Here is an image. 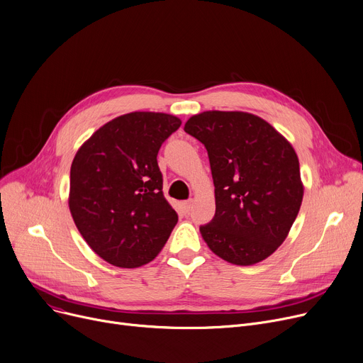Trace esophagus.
<instances>
[{
	"label": "esophagus",
	"mask_w": 363,
	"mask_h": 363,
	"mask_svg": "<svg viewBox=\"0 0 363 363\" xmlns=\"http://www.w3.org/2000/svg\"><path fill=\"white\" fill-rule=\"evenodd\" d=\"M191 207H193V200H186V201L182 203V208H184L185 213H188L189 211H191Z\"/></svg>",
	"instance_id": "esophagus-1"
}]
</instances>
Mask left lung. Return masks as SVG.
Wrapping results in <instances>:
<instances>
[{
  "mask_svg": "<svg viewBox=\"0 0 363 363\" xmlns=\"http://www.w3.org/2000/svg\"><path fill=\"white\" fill-rule=\"evenodd\" d=\"M184 130L204 144L211 162L216 213L200 226L208 249L238 266L269 257L287 238L304 193L290 141L247 111H203Z\"/></svg>",
  "mask_w": 363,
  "mask_h": 363,
  "instance_id": "left-lung-1",
  "label": "left lung"
}]
</instances>
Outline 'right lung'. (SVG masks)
Instances as JSON below:
<instances>
[{
	"label": "right lung",
	"instance_id": "obj_1",
	"mask_svg": "<svg viewBox=\"0 0 363 363\" xmlns=\"http://www.w3.org/2000/svg\"><path fill=\"white\" fill-rule=\"evenodd\" d=\"M179 126L174 114L132 111L103 125L76 151L70 213L86 244L113 266L151 262L178 222L162 191L157 152Z\"/></svg>",
	"mask_w": 363,
	"mask_h": 363
}]
</instances>
